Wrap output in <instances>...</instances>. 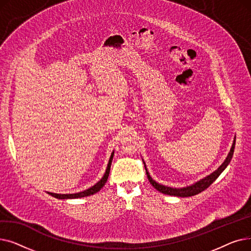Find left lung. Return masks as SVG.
Masks as SVG:
<instances>
[{"label":"left lung","mask_w":251,"mask_h":251,"mask_svg":"<svg viewBox=\"0 0 251 251\" xmlns=\"http://www.w3.org/2000/svg\"><path fill=\"white\" fill-rule=\"evenodd\" d=\"M234 149H235V140L233 142V146L231 148V151H230L228 156L226 157L225 162H224L221 165V167L217 171H215L213 174H210L209 176L205 177L204 179H202L199 182H196L195 184H193V185L185 187V188H172V187H167V186L161 185V184L156 183L154 180H152V178L150 176V174L148 172L146 165H144V167H146V172H147V175H148V178H149L151 184L156 190H159L160 192H162L164 194H168V195H174V196H180V197L193 196V195H196V194L202 192L206 188H208L216 181V179L222 174L223 171L227 168V166L230 164V162L232 160V156H233V153H234Z\"/></svg>","instance_id":"obj_1"}]
</instances>
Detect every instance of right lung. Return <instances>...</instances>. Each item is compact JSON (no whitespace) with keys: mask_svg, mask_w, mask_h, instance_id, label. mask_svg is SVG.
Segmentation results:
<instances>
[{"mask_svg":"<svg viewBox=\"0 0 251 251\" xmlns=\"http://www.w3.org/2000/svg\"><path fill=\"white\" fill-rule=\"evenodd\" d=\"M113 156H114V152H112L111 154V157H110V161H109V164H108V167H107V170H105V173L103 175V177L96 184V185H94L92 187L82 191V192H78V193H73V194H57V193H52V192H48L50 195L56 197V199H59V200H67V199H78V197H84V196H88V195H91V194H95L97 193L98 191H100L102 186L105 184V182H107L108 180V177H109V174H110V169H111V164H112V160H113Z\"/></svg>","mask_w":251,"mask_h":251,"instance_id":"right-lung-1","label":"right lung"}]
</instances>
